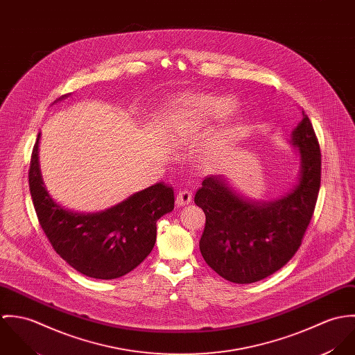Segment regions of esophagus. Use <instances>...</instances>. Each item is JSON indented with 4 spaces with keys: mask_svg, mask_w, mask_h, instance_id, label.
<instances>
[{
    "mask_svg": "<svg viewBox=\"0 0 355 355\" xmlns=\"http://www.w3.org/2000/svg\"><path fill=\"white\" fill-rule=\"evenodd\" d=\"M193 200V191L189 190V189H183L178 193L176 196V203L179 206H184V205H189Z\"/></svg>",
    "mask_w": 355,
    "mask_h": 355,
    "instance_id": "34e87169",
    "label": "esophagus"
}]
</instances>
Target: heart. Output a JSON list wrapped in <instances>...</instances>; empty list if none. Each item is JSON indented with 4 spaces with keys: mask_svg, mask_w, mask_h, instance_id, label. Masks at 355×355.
Masks as SVG:
<instances>
[{
    "mask_svg": "<svg viewBox=\"0 0 355 355\" xmlns=\"http://www.w3.org/2000/svg\"><path fill=\"white\" fill-rule=\"evenodd\" d=\"M235 110V103L225 98L214 96L196 97L184 103L182 127L187 134H197L209 127L211 123H217L230 117ZM248 132L245 121H235L225 127L221 132L218 148H225L242 139Z\"/></svg>",
    "mask_w": 355,
    "mask_h": 355,
    "instance_id": "b5f03b06",
    "label": "heart"
}]
</instances>
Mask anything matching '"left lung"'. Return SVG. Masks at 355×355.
<instances>
[{"instance_id":"obj_1","label":"left lung","mask_w":355,"mask_h":355,"mask_svg":"<svg viewBox=\"0 0 355 355\" xmlns=\"http://www.w3.org/2000/svg\"><path fill=\"white\" fill-rule=\"evenodd\" d=\"M293 142L300 148L302 171L298 186L286 197L254 202L214 175L206 176L196 193L194 202L206 217L200 250L225 280L259 282L283 268L302 245L321 183L320 144L304 113Z\"/></svg>"}]
</instances>
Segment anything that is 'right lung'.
Segmentation results:
<instances>
[{
	"instance_id": "add662e5",
	"label": "right lung",
	"mask_w": 355,
	"mask_h": 355,
	"mask_svg": "<svg viewBox=\"0 0 355 355\" xmlns=\"http://www.w3.org/2000/svg\"><path fill=\"white\" fill-rule=\"evenodd\" d=\"M38 141L40 134L31 153L28 186L38 221L54 252L94 279H117L135 269L154 248L157 220L175 206L173 187L159 182L100 213L69 211L54 202L44 187Z\"/></svg>"
}]
</instances>
